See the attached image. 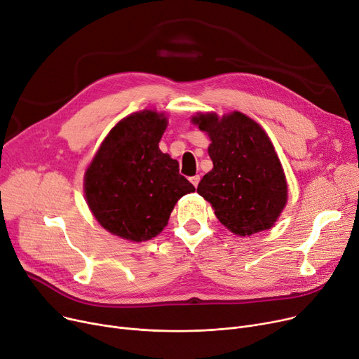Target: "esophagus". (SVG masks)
Returning <instances> with one entry per match:
<instances>
[{
	"instance_id": "obj_1",
	"label": "esophagus",
	"mask_w": 359,
	"mask_h": 359,
	"mask_svg": "<svg viewBox=\"0 0 359 359\" xmlns=\"http://www.w3.org/2000/svg\"><path fill=\"white\" fill-rule=\"evenodd\" d=\"M190 181L193 182V185H194V187H197V185H198V182H200V175H194V177H191V178H190Z\"/></svg>"
}]
</instances>
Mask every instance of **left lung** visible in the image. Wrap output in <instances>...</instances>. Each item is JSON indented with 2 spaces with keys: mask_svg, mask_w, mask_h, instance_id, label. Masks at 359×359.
I'll use <instances>...</instances> for the list:
<instances>
[{
  "mask_svg": "<svg viewBox=\"0 0 359 359\" xmlns=\"http://www.w3.org/2000/svg\"><path fill=\"white\" fill-rule=\"evenodd\" d=\"M193 121L210 135L213 162L197 193L212 204L220 224L236 235L271 228L286 204L287 187L266 133L241 112L222 119L201 114Z\"/></svg>",
  "mask_w": 359,
  "mask_h": 359,
  "instance_id": "8db88e82",
  "label": "left lung"
}]
</instances>
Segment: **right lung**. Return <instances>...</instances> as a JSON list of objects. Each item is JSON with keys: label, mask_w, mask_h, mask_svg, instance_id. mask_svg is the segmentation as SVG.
Masks as SVG:
<instances>
[{"label": "right lung", "mask_w": 359, "mask_h": 359, "mask_svg": "<svg viewBox=\"0 0 359 359\" xmlns=\"http://www.w3.org/2000/svg\"><path fill=\"white\" fill-rule=\"evenodd\" d=\"M166 118L155 111L119 121L102 143L84 178L92 213L111 233L147 241L168 224L175 203L194 185L159 150Z\"/></svg>", "instance_id": "add662e5"}]
</instances>
